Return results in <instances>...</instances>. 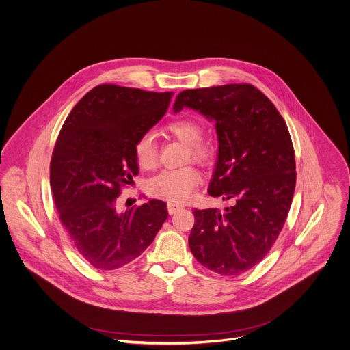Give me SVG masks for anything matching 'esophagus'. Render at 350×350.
<instances>
[{"instance_id": "1", "label": "esophagus", "mask_w": 350, "mask_h": 350, "mask_svg": "<svg viewBox=\"0 0 350 350\" xmlns=\"http://www.w3.org/2000/svg\"><path fill=\"white\" fill-rule=\"evenodd\" d=\"M180 208H182V205H180V204L168 202V213H170V215H174V214H176Z\"/></svg>"}]
</instances>
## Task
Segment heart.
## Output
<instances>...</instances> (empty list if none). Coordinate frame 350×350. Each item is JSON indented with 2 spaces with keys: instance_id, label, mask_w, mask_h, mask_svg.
Returning <instances> with one entry per match:
<instances>
[{
  "instance_id": "1",
  "label": "heart",
  "mask_w": 350,
  "mask_h": 350,
  "mask_svg": "<svg viewBox=\"0 0 350 350\" xmlns=\"http://www.w3.org/2000/svg\"><path fill=\"white\" fill-rule=\"evenodd\" d=\"M165 132L187 146L186 159L200 165H209L215 159L211 142L204 141V126L194 118H178L165 125ZM133 157L142 170L150 171L157 165V145L154 135L145 132L133 144ZM201 183V175L193 167L170 170L152 178L148 191L171 202H185L191 198L196 187Z\"/></svg>"
}]
</instances>
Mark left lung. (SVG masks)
Masks as SVG:
<instances>
[{
	"label": "left lung",
	"mask_w": 350,
	"mask_h": 350,
	"mask_svg": "<svg viewBox=\"0 0 350 350\" xmlns=\"http://www.w3.org/2000/svg\"><path fill=\"white\" fill-rule=\"evenodd\" d=\"M183 107L215 121L219 153L208 193L233 202L225 211L193 209L189 247L204 267L240 275L267 255L290 211L297 172L287 124L245 83L186 90L174 111Z\"/></svg>",
	"instance_id": "left-lung-1"
}]
</instances>
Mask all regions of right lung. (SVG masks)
Segmentation results:
<instances>
[{
  "instance_id": "obj_1",
  "label": "right lung",
  "mask_w": 350,
  "mask_h": 350,
  "mask_svg": "<svg viewBox=\"0 0 350 350\" xmlns=\"http://www.w3.org/2000/svg\"><path fill=\"white\" fill-rule=\"evenodd\" d=\"M172 95L102 84L63 122L49 165L51 189L70 244L95 269L135 260L168 218L160 200L125 213L116 202L139 172L135 141L163 118Z\"/></svg>"
}]
</instances>
